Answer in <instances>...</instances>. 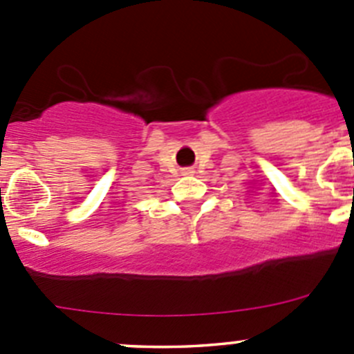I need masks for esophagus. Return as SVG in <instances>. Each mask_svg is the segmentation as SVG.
<instances>
[{
	"mask_svg": "<svg viewBox=\"0 0 354 354\" xmlns=\"http://www.w3.org/2000/svg\"><path fill=\"white\" fill-rule=\"evenodd\" d=\"M192 173H194V171H190V169H188V171H185L183 174H192Z\"/></svg>",
	"mask_w": 354,
	"mask_h": 354,
	"instance_id": "obj_1",
	"label": "esophagus"
}]
</instances>
